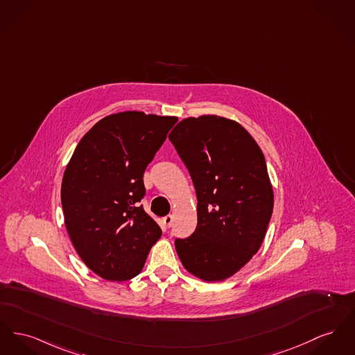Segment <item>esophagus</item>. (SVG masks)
<instances>
[{"mask_svg": "<svg viewBox=\"0 0 355 355\" xmlns=\"http://www.w3.org/2000/svg\"><path fill=\"white\" fill-rule=\"evenodd\" d=\"M162 224H164V227H165V228H170V227H171V224H173V216H171V214L165 216V217L162 218Z\"/></svg>", "mask_w": 355, "mask_h": 355, "instance_id": "obj_1", "label": "esophagus"}]
</instances>
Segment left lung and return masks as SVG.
Masks as SVG:
<instances>
[{
    "mask_svg": "<svg viewBox=\"0 0 355 355\" xmlns=\"http://www.w3.org/2000/svg\"><path fill=\"white\" fill-rule=\"evenodd\" d=\"M197 194V228L175 240L185 270L213 283L230 279L260 250L273 210L261 148L236 121L185 118L168 134Z\"/></svg>",
    "mask_w": 355,
    "mask_h": 355,
    "instance_id": "obj_1",
    "label": "left lung"
}]
</instances>
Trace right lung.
Returning <instances> with one entry per match:
<instances>
[{
    "label": "right lung",
    "mask_w": 355,
    "mask_h": 355,
    "mask_svg": "<svg viewBox=\"0 0 355 355\" xmlns=\"http://www.w3.org/2000/svg\"><path fill=\"white\" fill-rule=\"evenodd\" d=\"M177 121L142 111L107 115L84 134L65 167V228L84 264L105 280L139 275L162 234L138 202L147 165Z\"/></svg>",
    "instance_id": "add662e5"
}]
</instances>
